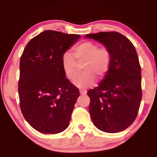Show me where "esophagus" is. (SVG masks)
Returning a JSON list of instances; mask_svg holds the SVG:
<instances>
[{
	"label": "esophagus",
	"instance_id": "1",
	"mask_svg": "<svg viewBox=\"0 0 157 157\" xmlns=\"http://www.w3.org/2000/svg\"><path fill=\"white\" fill-rule=\"evenodd\" d=\"M79 93H80V94L82 95H84L86 94V91H79Z\"/></svg>",
	"mask_w": 157,
	"mask_h": 157
}]
</instances>
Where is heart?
I'll list each match as a JSON object with an SVG mask.
<instances>
[{
	"instance_id": "heart-1",
	"label": "heart",
	"mask_w": 157,
	"mask_h": 157,
	"mask_svg": "<svg viewBox=\"0 0 157 157\" xmlns=\"http://www.w3.org/2000/svg\"><path fill=\"white\" fill-rule=\"evenodd\" d=\"M74 55L78 62H85L80 75L73 79V84L80 89H86L95 84V78L102 79L109 70L111 55L107 48L100 47L91 41H85L74 48ZM76 60L69 52L62 57V67L65 76L73 79L77 74Z\"/></svg>"
}]
</instances>
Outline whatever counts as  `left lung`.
I'll list each match as a JSON object with an SVG mask.
<instances>
[{"label": "left lung", "instance_id": "obj_1", "mask_svg": "<svg viewBox=\"0 0 157 157\" xmlns=\"http://www.w3.org/2000/svg\"><path fill=\"white\" fill-rule=\"evenodd\" d=\"M109 50V70L89 90V113L94 125L107 133L123 131L135 121L142 98L141 68L136 50L126 36L117 32L88 34Z\"/></svg>", "mask_w": 157, "mask_h": 157}]
</instances>
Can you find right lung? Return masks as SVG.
<instances>
[{"label": "right lung", "instance_id": "add662e5", "mask_svg": "<svg viewBox=\"0 0 157 157\" xmlns=\"http://www.w3.org/2000/svg\"><path fill=\"white\" fill-rule=\"evenodd\" d=\"M81 36L42 32L26 45L20 59L18 95L21 112L34 129L57 134L68 127L79 96L62 67V57Z\"/></svg>", "mask_w": 157, "mask_h": 157}]
</instances>
